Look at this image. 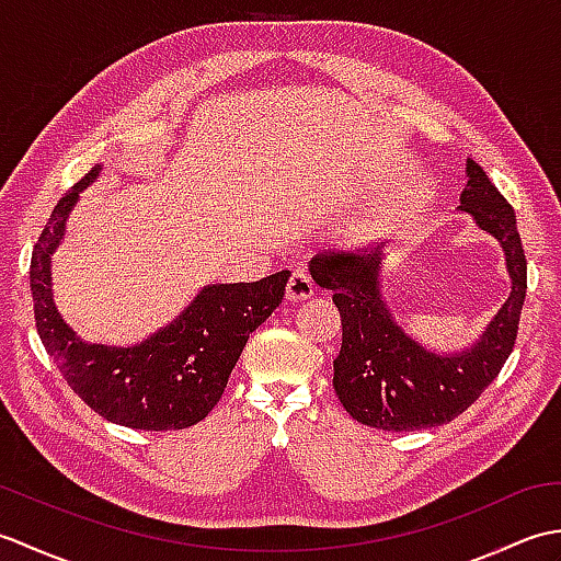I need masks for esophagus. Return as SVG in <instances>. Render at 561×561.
Returning <instances> with one entry per match:
<instances>
[{
    "label": "esophagus",
    "mask_w": 561,
    "mask_h": 561,
    "mask_svg": "<svg viewBox=\"0 0 561 561\" xmlns=\"http://www.w3.org/2000/svg\"><path fill=\"white\" fill-rule=\"evenodd\" d=\"M313 296V282L304 270H294L287 282V301H306Z\"/></svg>",
    "instance_id": "1"
}]
</instances>
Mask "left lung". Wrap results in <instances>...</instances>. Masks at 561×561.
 I'll return each instance as SVG.
<instances>
[{
	"instance_id": "left-lung-1",
	"label": "left lung",
	"mask_w": 561,
	"mask_h": 561,
	"mask_svg": "<svg viewBox=\"0 0 561 561\" xmlns=\"http://www.w3.org/2000/svg\"><path fill=\"white\" fill-rule=\"evenodd\" d=\"M460 214L502 245L511 294L482 335L458 352H436L404 330L383 296L386 248L318 255L311 277L332 291L342 316V350L332 386L356 422L383 432L440 426L462 414L502 371L514 352L520 308L526 301V255L516 214L472 159L465 161Z\"/></svg>"
}]
</instances>
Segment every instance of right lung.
<instances>
[{
  "label": "right lung",
  "mask_w": 561,
  "mask_h": 561,
  "mask_svg": "<svg viewBox=\"0 0 561 561\" xmlns=\"http://www.w3.org/2000/svg\"><path fill=\"white\" fill-rule=\"evenodd\" d=\"M96 163L57 202L33 248L31 294L35 328L69 388L113 424L165 432L205 420L257 325L282 304L289 270L260 282L207 284L169 325L137 344L83 342L53 299V253L65 241L79 195L96 183Z\"/></svg>",
  "instance_id": "obj_1"
}]
</instances>
